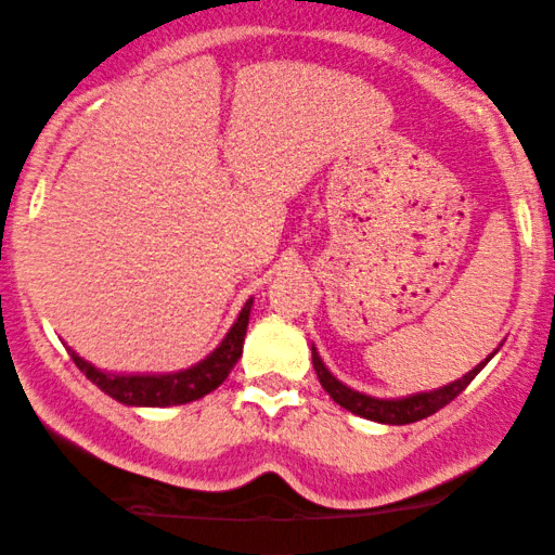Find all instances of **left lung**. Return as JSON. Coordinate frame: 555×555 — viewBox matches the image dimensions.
<instances>
[{"label":"left lung","mask_w":555,"mask_h":555,"mask_svg":"<svg viewBox=\"0 0 555 555\" xmlns=\"http://www.w3.org/2000/svg\"><path fill=\"white\" fill-rule=\"evenodd\" d=\"M495 351L490 353L482 364H477L475 370L466 372L462 379L446 385V388L429 390V393H416L409 398H390V401L388 398H372V396L357 393V390H351L348 385L340 383V379H335L327 372V366L322 364L320 353H317L314 348H311V361H314V372H317V377H320L322 388L327 390L330 398H333L335 403H340V406L348 409L351 414H359V416H364V420H372V422H383V425H412V422L425 420V416L440 412L446 403H451L453 398L462 393L466 385H469L472 379L479 375V370H482V366L495 357Z\"/></svg>","instance_id":"obj_1"}]
</instances>
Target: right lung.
<instances>
[{
  "label": "right lung",
  "instance_id": "obj_1",
  "mask_svg": "<svg viewBox=\"0 0 555 555\" xmlns=\"http://www.w3.org/2000/svg\"><path fill=\"white\" fill-rule=\"evenodd\" d=\"M248 314H251V298L241 309L238 320L230 327L225 340L207 359L198 361L191 370L172 372V375H109V372L91 366L89 361L80 359L70 348L67 351H70L78 370L96 388H102L104 393L126 403V406H180V403H191L196 398L211 393V390L225 383L230 370H233L235 361L241 359V351H244Z\"/></svg>",
  "mask_w": 555,
  "mask_h": 555
}]
</instances>
